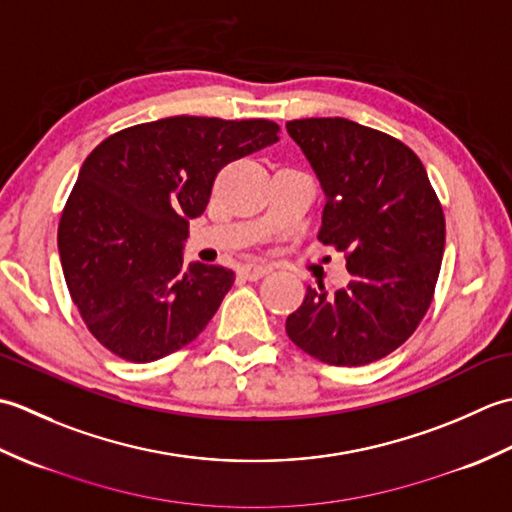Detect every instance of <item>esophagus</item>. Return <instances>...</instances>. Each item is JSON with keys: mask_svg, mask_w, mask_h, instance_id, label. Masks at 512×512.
Wrapping results in <instances>:
<instances>
[{"mask_svg": "<svg viewBox=\"0 0 512 512\" xmlns=\"http://www.w3.org/2000/svg\"><path fill=\"white\" fill-rule=\"evenodd\" d=\"M268 273H270V268L264 266V264H246V266L239 268V277H244L248 281H257Z\"/></svg>", "mask_w": 512, "mask_h": 512, "instance_id": "esophagus-1", "label": "esophagus"}]
</instances>
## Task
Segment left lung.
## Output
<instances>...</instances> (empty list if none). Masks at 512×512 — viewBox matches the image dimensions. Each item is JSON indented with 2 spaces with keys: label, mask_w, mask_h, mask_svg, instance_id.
<instances>
[{
  "label": "left lung",
  "mask_w": 512,
  "mask_h": 512,
  "mask_svg": "<svg viewBox=\"0 0 512 512\" xmlns=\"http://www.w3.org/2000/svg\"><path fill=\"white\" fill-rule=\"evenodd\" d=\"M325 193L319 242L345 253L347 288H308L290 341L336 367L391 354L427 314L444 253V213L427 171L394 136L347 118L286 123Z\"/></svg>",
  "instance_id": "1"
}]
</instances>
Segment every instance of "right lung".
I'll return each mask as SVG.
<instances>
[{
  "label": "right lung",
  "instance_id": "right-lung-1",
  "mask_svg": "<svg viewBox=\"0 0 512 512\" xmlns=\"http://www.w3.org/2000/svg\"><path fill=\"white\" fill-rule=\"evenodd\" d=\"M264 118L171 116L116 132L85 158L59 222L74 306L112 354L151 363L198 336L235 273L189 264V220L222 167L279 140Z\"/></svg>",
  "mask_w": 512,
  "mask_h": 512
}]
</instances>
